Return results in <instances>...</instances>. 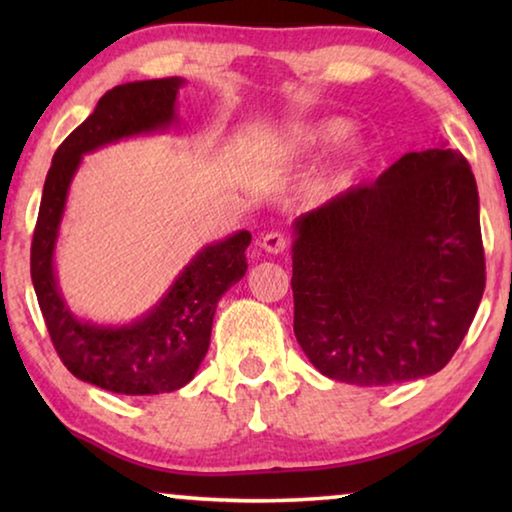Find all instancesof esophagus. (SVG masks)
Returning a JSON list of instances; mask_svg holds the SVG:
<instances>
[{
  "label": "esophagus",
  "mask_w": 512,
  "mask_h": 512,
  "mask_svg": "<svg viewBox=\"0 0 512 512\" xmlns=\"http://www.w3.org/2000/svg\"><path fill=\"white\" fill-rule=\"evenodd\" d=\"M289 246L287 237H282L280 232H268L262 239H259V248L266 250V253L277 255V253H284V248Z\"/></svg>",
  "instance_id": "34e87169"
}]
</instances>
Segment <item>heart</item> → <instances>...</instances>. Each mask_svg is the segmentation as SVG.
<instances>
[{"label":"heart","instance_id":"heart-1","mask_svg":"<svg viewBox=\"0 0 512 512\" xmlns=\"http://www.w3.org/2000/svg\"><path fill=\"white\" fill-rule=\"evenodd\" d=\"M354 124L345 117H323L307 121H291L262 137L255 158L266 167L298 169L323 155L341 149L325 171H320L305 187V201L311 207L329 205L348 194L359 183L363 169L368 167L370 149L361 137H350Z\"/></svg>","mask_w":512,"mask_h":512}]
</instances>
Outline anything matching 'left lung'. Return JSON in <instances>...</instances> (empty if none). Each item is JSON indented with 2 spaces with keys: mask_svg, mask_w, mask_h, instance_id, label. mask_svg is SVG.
<instances>
[{
  "mask_svg": "<svg viewBox=\"0 0 512 512\" xmlns=\"http://www.w3.org/2000/svg\"><path fill=\"white\" fill-rule=\"evenodd\" d=\"M293 332L325 377L393 386L436 375L485 287L479 192L438 140L370 187L291 223Z\"/></svg>",
  "mask_w": 512,
  "mask_h": 512,
  "instance_id": "8db88e82",
  "label": "left lung"
}]
</instances>
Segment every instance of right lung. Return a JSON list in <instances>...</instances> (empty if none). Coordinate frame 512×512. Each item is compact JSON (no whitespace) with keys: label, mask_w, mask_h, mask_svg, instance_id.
<instances>
[{"label":"right lung","mask_w":512,"mask_h":512,"mask_svg":"<svg viewBox=\"0 0 512 512\" xmlns=\"http://www.w3.org/2000/svg\"><path fill=\"white\" fill-rule=\"evenodd\" d=\"M180 76L117 85L58 146L47 173L31 246V280L60 361L76 379L119 395H160L187 386L210 348L216 305L246 275L250 232L205 244L151 309L106 325L74 314L56 273V244L69 187L83 155L180 124Z\"/></svg>","instance_id":"obj_1"}]
</instances>
